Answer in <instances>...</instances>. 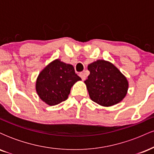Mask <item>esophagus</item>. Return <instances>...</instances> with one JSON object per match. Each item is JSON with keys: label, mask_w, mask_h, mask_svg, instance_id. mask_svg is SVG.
<instances>
[{"label": "esophagus", "mask_w": 154, "mask_h": 154, "mask_svg": "<svg viewBox=\"0 0 154 154\" xmlns=\"http://www.w3.org/2000/svg\"><path fill=\"white\" fill-rule=\"evenodd\" d=\"M79 77H81V79H82V80H85V79H86L85 75V74L83 73V72H81V73H79Z\"/></svg>", "instance_id": "1"}]
</instances>
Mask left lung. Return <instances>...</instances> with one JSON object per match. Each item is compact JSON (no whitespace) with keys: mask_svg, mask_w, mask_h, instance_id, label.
<instances>
[{"mask_svg":"<svg viewBox=\"0 0 154 154\" xmlns=\"http://www.w3.org/2000/svg\"><path fill=\"white\" fill-rule=\"evenodd\" d=\"M90 75L85 81L91 99L109 107L121 102L128 93L126 77L110 61L97 60L88 66Z\"/></svg>","mask_w":154,"mask_h":154,"instance_id":"obj_1","label":"left lung"}]
</instances>
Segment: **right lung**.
<instances>
[{
	"mask_svg": "<svg viewBox=\"0 0 154 154\" xmlns=\"http://www.w3.org/2000/svg\"><path fill=\"white\" fill-rule=\"evenodd\" d=\"M81 78L72 64L59 59L49 63L39 73L35 89L39 98L48 106L57 105L68 98L71 88Z\"/></svg>",
	"mask_w": 154,
	"mask_h": 154,
	"instance_id": "obj_1",
	"label": "right lung"
}]
</instances>
